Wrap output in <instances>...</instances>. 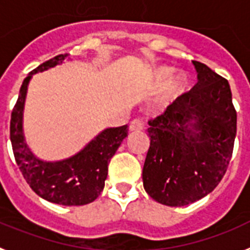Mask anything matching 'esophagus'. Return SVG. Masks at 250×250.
Returning a JSON list of instances; mask_svg holds the SVG:
<instances>
[{"label": "esophagus", "mask_w": 250, "mask_h": 250, "mask_svg": "<svg viewBox=\"0 0 250 250\" xmlns=\"http://www.w3.org/2000/svg\"><path fill=\"white\" fill-rule=\"evenodd\" d=\"M143 119H134V120L130 123V130H131V131H140V130H143Z\"/></svg>", "instance_id": "34e87169"}]
</instances>
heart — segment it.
<instances>
[{
  "label": "heart",
  "mask_w": 250,
  "mask_h": 250,
  "mask_svg": "<svg viewBox=\"0 0 250 250\" xmlns=\"http://www.w3.org/2000/svg\"><path fill=\"white\" fill-rule=\"evenodd\" d=\"M171 74L172 69L167 66L157 67L153 73L154 84L157 86L165 85L161 96V101L164 104H170L176 101L187 89L188 82L184 74H176L174 76H171Z\"/></svg>",
  "instance_id": "1"
}]
</instances>
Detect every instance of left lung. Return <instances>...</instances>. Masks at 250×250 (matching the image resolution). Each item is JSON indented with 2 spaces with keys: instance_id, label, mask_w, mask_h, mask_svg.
<instances>
[{
  "instance_id": "1",
  "label": "left lung",
  "mask_w": 250,
  "mask_h": 250,
  "mask_svg": "<svg viewBox=\"0 0 250 250\" xmlns=\"http://www.w3.org/2000/svg\"><path fill=\"white\" fill-rule=\"evenodd\" d=\"M198 83L150 120L143 185L150 198L181 207L209 194L224 177L236 135L229 82L193 61Z\"/></svg>"
}]
</instances>
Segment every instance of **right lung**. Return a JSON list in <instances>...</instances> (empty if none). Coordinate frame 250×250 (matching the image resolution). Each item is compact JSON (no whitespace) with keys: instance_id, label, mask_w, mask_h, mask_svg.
<instances>
[{"instance_id":"obj_1","label":"right lung","mask_w":250,"mask_h":250,"mask_svg":"<svg viewBox=\"0 0 250 250\" xmlns=\"http://www.w3.org/2000/svg\"><path fill=\"white\" fill-rule=\"evenodd\" d=\"M67 55H59L29 73L20 88L11 113L10 139L22 176L39 197L62 206H84L96 201L104 188L108 164L121 142L127 137V125L101 131L83 149L66 160L43 161L33 154L22 130L26 90L32 76L62 63Z\"/></svg>"}]
</instances>
